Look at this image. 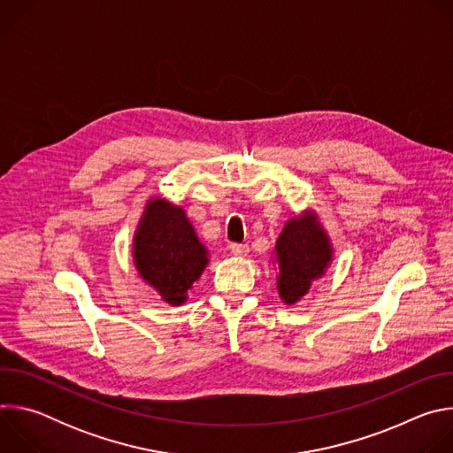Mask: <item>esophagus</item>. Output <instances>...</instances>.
I'll return each mask as SVG.
<instances>
[{
  "label": "esophagus",
  "mask_w": 453,
  "mask_h": 453,
  "mask_svg": "<svg viewBox=\"0 0 453 453\" xmlns=\"http://www.w3.org/2000/svg\"><path fill=\"white\" fill-rule=\"evenodd\" d=\"M229 250H231L234 256L243 257V256H247V252H249V245H247V243H231V245H229Z\"/></svg>",
  "instance_id": "1"
}]
</instances>
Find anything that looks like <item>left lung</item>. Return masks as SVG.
I'll use <instances>...</instances> for the list:
<instances>
[{
    "mask_svg": "<svg viewBox=\"0 0 453 453\" xmlns=\"http://www.w3.org/2000/svg\"><path fill=\"white\" fill-rule=\"evenodd\" d=\"M278 294L285 304L301 301L313 281L326 274L334 262V245L311 210L287 220L274 247Z\"/></svg>",
    "mask_w": 453,
    "mask_h": 453,
    "instance_id": "left-lung-1",
    "label": "left lung"
}]
</instances>
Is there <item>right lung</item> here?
<instances>
[{
    "label": "right lung",
    "instance_id": "obj_1",
    "mask_svg": "<svg viewBox=\"0 0 453 453\" xmlns=\"http://www.w3.org/2000/svg\"><path fill=\"white\" fill-rule=\"evenodd\" d=\"M138 274L165 303L180 306L210 264V252L199 240L180 206L152 197L133 238Z\"/></svg>",
    "mask_w": 453,
    "mask_h": 453
}]
</instances>
